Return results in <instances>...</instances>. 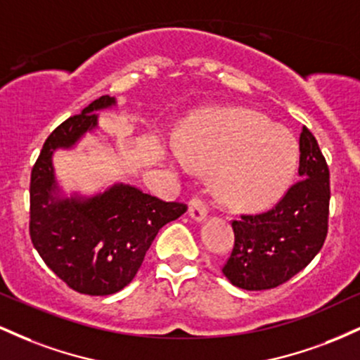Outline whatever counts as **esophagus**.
Segmentation results:
<instances>
[{"instance_id":"obj_1","label":"esophagus","mask_w":360,"mask_h":360,"mask_svg":"<svg viewBox=\"0 0 360 360\" xmlns=\"http://www.w3.org/2000/svg\"><path fill=\"white\" fill-rule=\"evenodd\" d=\"M189 217L196 221H203L208 217V210H206V203L201 198H193L189 201Z\"/></svg>"}]
</instances>
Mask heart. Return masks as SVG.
Instances as JSON below:
<instances>
[{
	"mask_svg": "<svg viewBox=\"0 0 360 360\" xmlns=\"http://www.w3.org/2000/svg\"><path fill=\"white\" fill-rule=\"evenodd\" d=\"M172 167L214 169V186L226 203L259 208L291 184L300 159L298 140L286 128L247 110L198 120L171 140Z\"/></svg>",
	"mask_w": 360,
	"mask_h": 360,
	"instance_id": "1",
	"label": "heart"
}]
</instances>
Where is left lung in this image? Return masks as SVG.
Returning a JSON list of instances; mask_svg holds the SVG:
<instances>
[{
    "instance_id": "8db88e82",
    "label": "left lung",
    "mask_w": 360,
    "mask_h": 360,
    "mask_svg": "<svg viewBox=\"0 0 360 360\" xmlns=\"http://www.w3.org/2000/svg\"><path fill=\"white\" fill-rule=\"evenodd\" d=\"M300 179L269 212L232 221L235 245L223 266L233 286L262 291L286 283L311 262L328 232L330 172L311 131L300 135Z\"/></svg>"
}]
</instances>
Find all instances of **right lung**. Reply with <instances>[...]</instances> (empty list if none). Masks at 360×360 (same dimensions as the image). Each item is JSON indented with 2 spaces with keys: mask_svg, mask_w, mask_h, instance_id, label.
Returning <instances> with one entry per match:
<instances>
[{
  "mask_svg": "<svg viewBox=\"0 0 360 360\" xmlns=\"http://www.w3.org/2000/svg\"><path fill=\"white\" fill-rule=\"evenodd\" d=\"M113 106L117 100L106 94L60 123L32 169V243L53 274L74 291L91 296L113 295L130 284L157 232L188 210L122 183L93 196L62 194L53 152L76 147L98 128V111Z\"/></svg>",
  "mask_w": 360,
  "mask_h": 360,
  "instance_id": "right-lung-1",
  "label": "right lung"
}]
</instances>
